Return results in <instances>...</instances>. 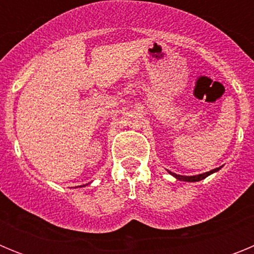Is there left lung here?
I'll return each mask as SVG.
<instances>
[{
	"mask_svg": "<svg viewBox=\"0 0 254 254\" xmlns=\"http://www.w3.org/2000/svg\"><path fill=\"white\" fill-rule=\"evenodd\" d=\"M221 169V167L220 168H216V169H212L210 170V172H206V173H202V174H198V176H179V174H176V173H173V172H169L168 170V173H169L170 176H173L174 178H177L178 181H183V182H199V181H202V179H205L206 177H208L210 174H212V173L217 172V170Z\"/></svg>",
	"mask_w": 254,
	"mask_h": 254,
	"instance_id": "8db88e82",
	"label": "left lung"
}]
</instances>
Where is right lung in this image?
<instances>
[{
	"instance_id": "obj_1",
	"label": "right lung",
	"mask_w": 254,
	"mask_h": 254,
	"mask_svg": "<svg viewBox=\"0 0 254 254\" xmlns=\"http://www.w3.org/2000/svg\"><path fill=\"white\" fill-rule=\"evenodd\" d=\"M80 187H85V186H80Z\"/></svg>"
}]
</instances>
